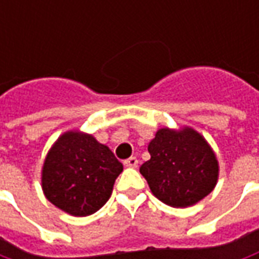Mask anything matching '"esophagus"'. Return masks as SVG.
<instances>
[{
	"label": "esophagus",
	"instance_id": "obj_1",
	"mask_svg": "<svg viewBox=\"0 0 259 259\" xmlns=\"http://www.w3.org/2000/svg\"><path fill=\"white\" fill-rule=\"evenodd\" d=\"M124 166H127V168H137V165H139V159L136 157H130L127 159H124Z\"/></svg>",
	"mask_w": 259,
	"mask_h": 259
}]
</instances>
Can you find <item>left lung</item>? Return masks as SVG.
<instances>
[{"mask_svg": "<svg viewBox=\"0 0 259 259\" xmlns=\"http://www.w3.org/2000/svg\"><path fill=\"white\" fill-rule=\"evenodd\" d=\"M151 158L140 166L152 194L166 205L185 208L202 200L217 185L218 161L195 130H158L148 144Z\"/></svg>", "mask_w": 259, "mask_h": 259, "instance_id": "obj_1", "label": "left lung"}]
</instances>
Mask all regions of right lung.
Segmentation results:
<instances>
[{
  "label": "right lung",
  "mask_w": 259,
  "mask_h": 259,
  "mask_svg": "<svg viewBox=\"0 0 259 259\" xmlns=\"http://www.w3.org/2000/svg\"><path fill=\"white\" fill-rule=\"evenodd\" d=\"M123 165L90 135L68 132L48 152L42 190L50 202L73 217L97 212L111 197Z\"/></svg>",
  "instance_id": "1"
}]
</instances>
